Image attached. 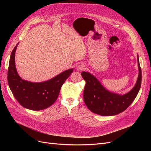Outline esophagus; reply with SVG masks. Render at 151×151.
I'll return each mask as SVG.
<instances>
[{
  "instance_id": "esophagus-1",
  "label": "esophagus",
  "mask_w": 151,
  "mask_h": 151,
  "mask_svg": "<svg viewBox=\"0 0 151 151\" xmlns=\"http://www.w3.org/2000/svg\"><path fill=\"white\" fill-rule=\"evenodd\" d=\"M85 68H86V66L84 64H83V63H80V64H79L77 66V70L79 71H82L84 70Z\"/></svg>"
}]
</instances>
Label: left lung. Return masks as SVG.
Instances as JSON below:
<instances>
[{
    "label": "left lung",
    "instance_id": "left-lung-1",
    "mask_svg": "<svg viewBox=\"0 0 151 151\" xmlns=\"http://www.w3.org/2000/svg\"><path fill=\"white\" fill-rule=\"evenodd\" d=\"M137 63V80L134 88L124 94L111 92L105 88L94 76L88 72H82V77L86 81L84 101L89 110L101 116H113L124 111L134 101L140 88L142 72L138 55Z\"/></svg>",
    "mask_w": 151,
    "mask_h": 151
}]
</instances>
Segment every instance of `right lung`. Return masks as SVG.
<instances>
[{"label": "right lung", "mask_w": 151, "mask_h": 151, "mask_svg": "<svg viewBox=\"0 0 151 151\" xmlns=\"http://www.w3.org/2000/svg\"><path fill=\"white\" fill-rule=\"evenodd\" d=\"M18 44L12 50L9 63V86L14 96L22 106L35 111L46 109L55 102L62 84L74 68L63 71L53 78L41 83L22 79L18 74L15 64V53Z\"/></svg>", "instance_id": "1"}]
</instances>
